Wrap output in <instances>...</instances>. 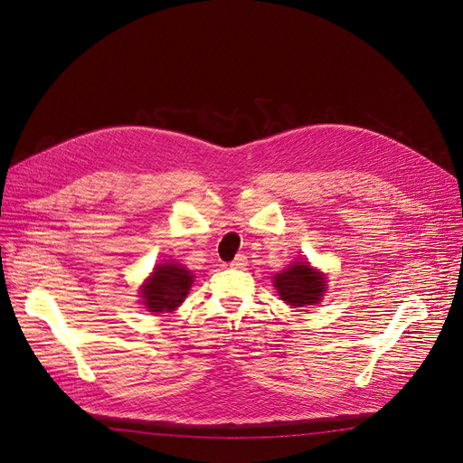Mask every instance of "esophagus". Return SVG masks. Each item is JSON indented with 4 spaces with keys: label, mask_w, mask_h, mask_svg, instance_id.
Returning a JSON list of instances; mask_svg holds the SVG:
<instances>
[{
    "label": "esophagus",
    "mask_w": 463,
    "mask_h": 463,
    "mask_svg": "<svg viewBox=\"0 0 463 463\" xmlns=\"http://www.w3.org/2000/svg\"><path fill=\"white\" fill-rule=\"evenodd\" d=\"M247 264H249V260H247L245 254H237V256L233 258V260L230 262V266H232L233 269H245Z\"/></svg>",
    "instance_id": "esophagus-1"
}]
</instances>
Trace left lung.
<instances>
[{"mask_svg": "<svg viewBox=\"0 0 463 463\" xmlns=\"http://www.w3.org/2000/svg\"><path fill=\"white\" fill-rule=\"evenodd\" d=\"M273 287L281 300L292 307L316 306L323 300L326 290V277L309 262H292L285 271L273 277Z\"/></svg>", "mask_w": 463, "mask_h": 463, "instance_id": "left-lung-1", "label": "left lung"}]
</instances>
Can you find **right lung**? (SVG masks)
<instances>
[{"instance_id": "obj_1", "label": "right lung", "mask_w": 463, "mask_h": 463, "mask_svg": "<svg viewBox=\"0 0 463 463\" xmlns=\"http://www.w3.org/2000/svg\"><path fill=\"white\" fill-rule=\"evenodd\" d=\"M194 285V273L176 262H165L154 268L140 287V298L147 311L171 313L190 292Z\"/></svg>"}]
</instances>
